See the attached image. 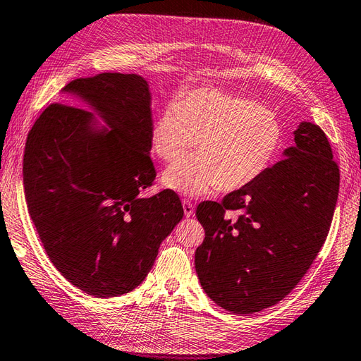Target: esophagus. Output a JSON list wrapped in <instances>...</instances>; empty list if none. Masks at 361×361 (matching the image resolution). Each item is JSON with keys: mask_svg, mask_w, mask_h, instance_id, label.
<instances>
[{"mask_svg": "<svg viewBox=\"0 0 361 361\" xmlns=\"http://www.w3.org/2000/svg\"><path fill=\"white\" fill-rule=\"evenodd\" d=\"M182 207H183V214H185L187 217L195 216V207H192V204H191L190 200L183 199V200H182Z\"/></svg>", "mask_w": 361, "mask_h": 361, "instance_id": "34e87169", "label": "esophagus"}]
</instances>
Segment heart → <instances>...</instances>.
Listing matches in <instances>:
<instances>
[{"label": "heart", "mask_w": 361, "mask_h": 361, "mask_svg": "<svg viewBox=\"0 0 361 361\" xmlns=\"http://www.w3.org/2000/svg\"><path fill=\"white\" fill-rule=\"evenodd\" d=\"M277 114L245 96L207 87L169 104L150 128L152 152L173 162L195 145L197 154L165 170V188L200 197L217 185L247 187L265 173L282 147Z\"/></svg>", "instance_id": "b5f03b06"}]
</instances>
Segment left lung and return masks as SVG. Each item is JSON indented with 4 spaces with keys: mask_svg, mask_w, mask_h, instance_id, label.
Returning a JSON list of instances; mask_svg holds the SVG:
<instances>
[{
    "mask_svg": "<svg viewBox=\"0 0 361 361\" xmlns=\"http://www.w3.org/2000/svg\"><path fill=\"white\" fill-rule=\"evenodd\" d=\"M282 161L221 204L202 202L195 265L207 295L233 314L279 303L310 269L331 226L340 171L323 130L302 121ZM235 210L238 216H227Z\"/></svg>",
    "mask_w": 361,
    "mask_h": 361,
    "instance_id": "8db88e82",
    "label": "left lung"
}]
</instances>
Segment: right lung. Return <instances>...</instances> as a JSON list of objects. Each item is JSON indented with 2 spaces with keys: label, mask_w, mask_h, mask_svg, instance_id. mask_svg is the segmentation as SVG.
I'll use <instances>...</instances> for the list:
<instances>
[{
  "label": "right lung",
  "mask_w": 361,
  "mask_h": 361,
  "mask_svg": "<svg viewBox=\"0 0 361 361\" xmlns=\"http://www.w3.org/2000/svg\"><path fill=\"white\" fill-rule=\"evenodd\" d=\"M29 131L24 191L49 259L70 283L118 297L142 283L161 243L183 217L174 191L144 197L152 92L142 76L104 72L59 92Z\"/></svg>",
  "instance_id": "obj_1"
}]
</instances>
